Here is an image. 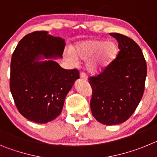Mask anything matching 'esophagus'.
I'll use <instances>...</instances> for the list:
<instances>
[{
  "label": "esophagus",
  "instance_id": "34e87169",
  "mask_svg": "<svg viewBox=\"0 0 157 157\" xmlns=\"http://www.w3.org/2000/svg\"><path fill=\"white\" fill-rule=\"evenodd\" d=\"M80 78H81L82 80H86L87 79L86 75L85 73H83V72L80 73Z\"/></svg>",
  "mask_w": 157,
  "mask_h": 157
}]
</instances>
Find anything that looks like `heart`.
I'll use <instances>...</instances> for the list:
<instances>
[{
	"mask_svg": "<svg viewBox=\"0 0 157 157\" xmlns=\"http://www.w3.org/2000/svg\"><path fill=\"white\" fill-rule=\"evenodd\" d=\"M118 46L114 41L90 39L78 42L72 49L67 51L69 61L76 63L78 60H86V68L90 73L105 70L116 59Z\"/></svg>",
	"mask_w": 157,
	"mask_h": 157,
	"instance_id": "b5f03b06",
	"label": "heart"
}]
</instances>
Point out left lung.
<instances>
[{
	"label": "left lung",
	"mask_w": 157,
	"mask_h": 157,
	"mask_svg": "<svg viewBox=\"0 0 157 157\" xmlns=\"http://www.w3.org/2000/svg\"><path fill=\"white\" fill-rule=\"evenodd\" d=\"M110 35L119 43L117 57L101 74L89 78L93 116L108 126L120 124L132 116L143 96L147 75L146 62L138 44L118 33Z\"/></svg>",
	"instance_id": "8db88e82"
}]
</instances>
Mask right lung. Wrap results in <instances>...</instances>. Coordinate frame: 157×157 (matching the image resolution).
<instances>
[{
  "label": "right lung",
  "mask_w": 157,
  "mask_h": 157,
  "mask_svg": "<svg viewBox=\"0 0 157 157\" xmlns=\"http://www.w3.org/2000/svg\"><path fill=\"white\" fill-rule=\"evenodd\" d=\"M64 47L61 37L34 31L20 40L12 54L11 93L18 111L30 121L46 123L56 119L79 78L77 69H63L52 59L62 57ZM42 58L48 60L40 61Z\"/></svg>",
  "instance_id": "add662e5"
}]
</instances>
